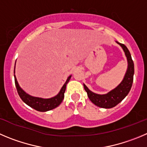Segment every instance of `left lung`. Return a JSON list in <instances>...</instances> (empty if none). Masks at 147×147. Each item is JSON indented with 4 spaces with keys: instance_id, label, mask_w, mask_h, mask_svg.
Masks as SVG:
<instances>
[{
    "instance_id": "8db88e82",
    "label": "left lung",
    "mask_w": 147,
    "mask_h": 147,
    "mask_svg": "<svg viewBox=\"0 0 147 147\" xmlns=\"http://www.w3.org/2000/svg\"><path fill=\"white\" fill-rule=\"evenodd\" d=\"M117 42L122 46L123 49L124 50L125 56L127 57V63H128L127 70L121 83L117 88H115L114 90H111L110 92L105 94V95H99V94L91 92L84 85V88L87 92L89 99L92 101L94 105L99 107L109 109V108L115 107L117 105H118L120 101L124 99L125 97L128 94L131 87H132L134 75V61L132 60L131 53L127 48L124 44H122L118 42Z\"/></svg>"
}]
</instances>
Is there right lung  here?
Masks as SVG:
<instances>
[{
	"label": "right lung",
	"instance_id": "1",
	"mask_svg": "<svg viewBox=\"0 0 147 147\" xmlns=\"http://www.w3.org/2000/svg\"><path fill=\"white\" fill-rule=\"evenodd\" d=\"M71 76L67 78V81L64 83L63 87L61 88L60 92L57 94L56 96L51 98H38V97H33L32 96H30L29 94H26L24 90L20 87L17 83L16 78L14 75V81L15 86H16V90L19 96L22 98L23 101L25 104H27L30 107L33 108L35 110L40 111V112H46V111L51 110L54 108L57 107L63 101L64 97V93L66 90V86L68 83L69 80H70Z\"/></svg>",
	"mask_w": 147,
	"mask_h": 147
}]
</instances>
